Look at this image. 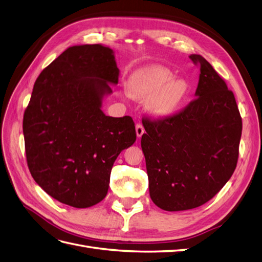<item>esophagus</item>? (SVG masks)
<instances>
[{
	"label": "esophagus",
	"instance_id": "1",
	"mask_svg": "<svg viewBox=\"0 0 262 262\" xmlns=\"http://www.w3.org/2000/svg\"><path fill=\"white\" fill-rule=\"evenodd\" d=\"M136 132H137V137L140 139L142 136H143L144 132H145V130H144V128H143V125L138 123V124L136 125Z\"/></svg>",
	"mask_w": 262,
	"mask_h": 262
}]
</instances>
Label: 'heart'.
Here are the masks:
<instances>
[{"mask_svg": "<svg viewBox=\"0 0 262 262\" xmlns=\"http://www.w3.org/2000/svg\"><path fill=\"white\" fill-rule=\"evenodd\" d=\"M126 91L133 98H147L145 108L150 117L168 119L184 106L190 94V84L185 78L175 77L168 68L149 64L131 73Z\"/></svg>", "mask_w": 262, "mask_h": 262, "instance_id": "obj_1", "label": "heart"}]
</instances>
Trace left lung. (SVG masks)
I'll return each instance as SVG.
<instances>
[{"mask_svg": "<svg viewBox=\"0 0 262 262\" xmlns=\"http://www.w3.org/2000/svg\"><path fill=\"white\" fill-rule=\"evenodd\" d=\"M193 101L171 118L144 119L142 136L152 201L175 212L200 207L232 177L238 160L242 118L233 92L200 54Z\"/></svg>", "mask_w": 262, "mask_h": 262, "instance_id": "obj_1", "label": "left lung"}]
</instances>
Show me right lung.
I'll return each mask as SVG.
<instances>
[{
    "label": "right lung",
    "instance_id": "right-lung-1",
    "mask_svg": "<svg viewBox=\"0 0 262 262\" xmlns=\"http://www.w3.org/2000/svg\"><path fill=\"white\" fill-rule=\"evenodd\" d=\"M118 76L113 49L81 45L61 53L35 82L23 120L28 168L47 193L70 207L104 199L118 155L137 140L131 117L101 110Z\"/></svg>",
    "mask_w": 262,
    "mask_h": 262
}]
</instances>
